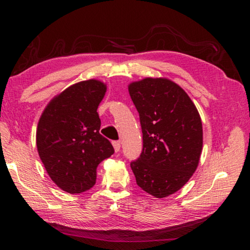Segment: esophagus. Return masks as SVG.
Listing matches in <instances>:
<instances>
[{"instance_id":"obj_1","label":"esophagus","mask_w":250,"mask_h":250,"mask_svg":"<svg viewBox=\"0 0 250 250\" xmlns=\"http://www.w3.org/2000/svg\"><path fill=\"white\" fill-rule=\"evenodd\" d=\"M112 146H113V149H115V152H119L120 151V147H121V145L119 141H115L112 142Z\"/></svg>"}]
</instances>
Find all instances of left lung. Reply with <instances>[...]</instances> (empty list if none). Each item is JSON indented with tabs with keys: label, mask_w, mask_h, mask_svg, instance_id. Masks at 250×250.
I'll list each match as a JSON object with an SVG mask.
<instances>
[{
	"label": "left lung",
	"mask_w": 250,
	"mask_h": 250,
	"mask_svg": "<svg viewBox=\"0 0 250 250\" xmlns=\"http://www.w3.org/2000/svg\"><path fill=\"white\" fill-rule=\"evenodd\" d=\"M140 115L142 153L131 163L137 184L156 198L181 189L196 171L203 149L201 116L184 89L164 77L129 83Z\"/></svg>",
	"instance_id": "1"
}]
</instances>
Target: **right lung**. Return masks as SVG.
<instances>
[{
    "instance_id": "1",
    "label": "right lung",
    "mask_w": 250,
    "mask_h": 250,
    "mask_svg": "<svg viewBox=\"0 0 250 250\" xmlns=\"http://www.w3.org/2000/svg\"><path fill=\"white\" fill-rule=\"evenodd\" d=\"M105 91L107 84L101 80H83L55 96L42 112L37 152L50 179L67 193L91 188L100 162L115 152L99 133L97 109Z\"/></svg>"
}]
</instances>
